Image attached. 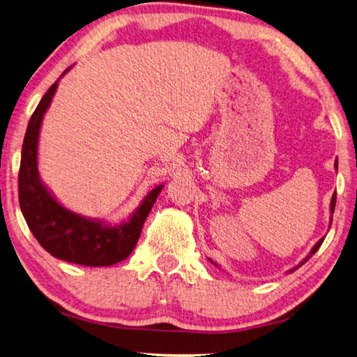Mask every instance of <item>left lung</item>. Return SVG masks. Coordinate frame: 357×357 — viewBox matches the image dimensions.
Returning <instances> with one entry per match:
<instances>
[{
  "label": "left lung",
  "mask_w": 357,
  "mask_h": 357,
  "mask_svg": "<svg viewBox=\"0 0 357 357\" xmlns=\"http://www.w3.org/2000/svg\"><path fill=\"white\" fill-rule=\"evenodd\" d=\"M335 167H337V161H335ZM335 201H337V192H334V196H332V201H331V210H332V213H334V208H335ZM323 241H324V238H321V241L317 243V245H314V247H313V250L310 251V255H308L307 256V258L305 259H303L302 262H301V264L299 266H297V267H294V268H291V271L289 272H294L296 271V268H299L302 264H305V262L308 261V259H310L312 258V256L314 255V253H317V251H318V248L321 247V243H323Z\"/></svg>",
  "instance_id": "left-lung-1"
}]
</instances>
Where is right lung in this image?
<instances>
[{"mask_svg":"<svg viewBox=\"0 0 357 357\" xmlns=\"http://www.w3.org/2000/svg\"><path fill=\"white\" fill-rule=\"evenodd\" d=\"M56 86L58 82L40 99L23 139L19 171L22 213L40 247L55 258L90 267L112 266L126 259L136 247L140 231L162 190V185L150 191L128 223L114 227L82 218L61 207L40 183L36 166L40 121L55 95Z\"/></svg>","mask_w":357,"mask_h":357,"instance_id":"add662e5","label":"right lung"}]
</instances>
